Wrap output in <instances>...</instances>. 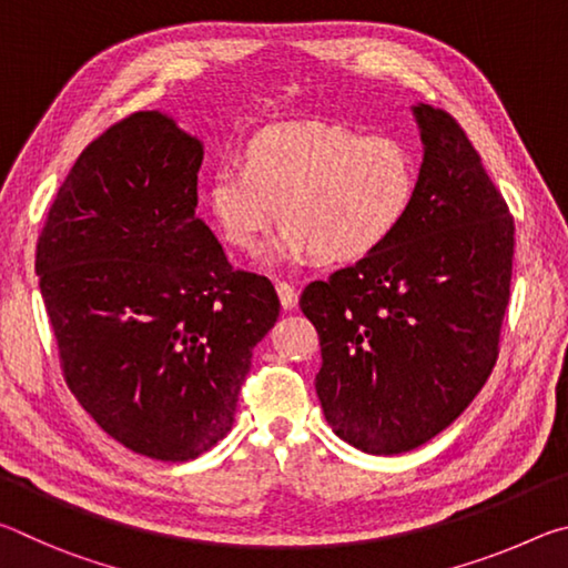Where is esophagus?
<instances>
[{
    "mask_svg": "<svg viewBox=\"0 0 568 568\" xmlns=\"http://www.w3.org/2000/svg\"><path fill=\"white\" fill-rule=\"evenodd\" d=\"M275 291H277V297H281V305L285 307V311H293V307L297 305V287L285 283V281H277Z\"/></svg>",
    "mask_w": 568,
    "mask_h": 568,
    "instance_id": "1",
    "label": "esophagus"
}]
</instances>
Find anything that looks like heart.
Masks as SVG:
<instances>
[{"label":"heart","instance_id":"heart-1","mask_svg":"<svg viewBox=\"0 0 568 568\" xmlns=\"http://www.w3.org/2000/svg\"><path fill=\"white\" fill-rule=\"evenodd\" d=\"M413 152L393 138H368L341 122H281L247 140L243 165L207 178L213 225L237 253H253L267 225L275 253L353 265L381 253L406 225L418 197Z\"/></svg>","mask_w":568,"mask_h":568}]
</instances>
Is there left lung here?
I'll return each instance as SVG.
<instances>
[{"mask_svg": "<svg viewBox=\"0 0 568 568\" xmlns=\"http://www.w3.org/2000/svg\"><path fill=\"white\" fill-rule=\"evenodd\" d=\"M426 145L418 197L381 253L301 295L321 338L331 428L365 454L440 434L491 376L511 301L514 215L446 110L413 108Z\"/></svg>", "mask_w": 568, "mask_h": 568, "instance_id": "obj_1", "label": "left lung"}]
</instances>
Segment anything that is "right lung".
<instances>
[{
	"label": "right lung",
	"instance_id": "add662e5",
	"mask_svg": "<svg viewBox=\"0 0 568 568\" xmlns=\"http://www.w3.org/2000/svg\"><path fill=\"white\" fill-rule=\"evenodd\" d=\"M200 140L160 112L114 122L77 158L34 271L67 386L134 454L190 460L233 426L281 301L227 263L197 207Z\"/></svg>",
	"mask_w": 568,
	"mask_h": 568
}]
</instances>
